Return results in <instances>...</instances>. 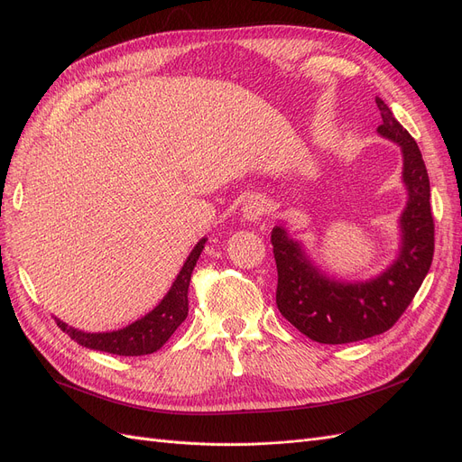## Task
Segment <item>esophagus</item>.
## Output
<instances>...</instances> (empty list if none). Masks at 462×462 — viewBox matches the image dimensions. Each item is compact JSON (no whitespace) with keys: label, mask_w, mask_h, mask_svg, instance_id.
<instances>
[{"label":"esophagus","mask_w":462,"mask_h":462,"mask_svg":"<svg viewBox=\"0 0 462 462\" xmlns=\"http://www.w3.org/2000/svg\"><path fill=\"white\" fill-rule=\"evenodd\" d=\"M267 214V199L263 195H252L243 205V216L246 222L255 224Z\"/></svg>","instance_id":"obj_1"}]
</instances>
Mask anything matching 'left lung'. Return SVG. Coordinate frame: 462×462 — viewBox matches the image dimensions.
I'll list each match as a JSON object with an SVG mask.
<instances>
[{
    "mask_svg": "<svg viewBox=\"0 0 462 462\" xmlns=\"http://www.w3.org/2000/svg\"><path fill=\"white\" fill-rule=\"evenodd\" d=\"M376 105L383 120L378 134L402 150V180L408 189L401 216V252L393 265L372 280L342 282L321 273L288 229L276 226L271 233L278 310L319 344H347L389 331L421 288L434 255L430 184L420 146L380 97Z\"/></svg>",
    "mask_w": 462,
    "mask_h": 462,
    "instance_id": "8db88e82",
    "label": "left lung"
}]
</instances>
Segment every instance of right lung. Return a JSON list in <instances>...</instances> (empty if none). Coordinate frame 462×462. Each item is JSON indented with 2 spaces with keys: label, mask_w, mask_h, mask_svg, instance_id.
<instances>
[{
  "label": "right lung",
  "mask_w": 462,
  "mask_h": 462,
  "mask_svg": "<svg viewBox=\"0 0 462 462\" xmlns=\"http://www.w3.org/2000/svg\"><path fill=\"white\" fill-rule=\"evenodd\" d=\"M205 243L207 238H201L199 243L195 245L163 300L150 314L137 319L135 323L118 328V331L113 333H84L75 327H69L68 323L56 319L58 327L65 335H69L71 340L90 349L106 351V354L125 357L153 354V351H158L171 338V335L177 331L179 325L188 316L189 280L193 267L197 265V259H199L205 248Z\"/></svg>",
  "instance_id": "obj_1"
}]
</instances>
